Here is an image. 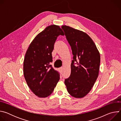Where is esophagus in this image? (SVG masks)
<instances>
[{
    "mask_svg": "<svg viewBox=\"0 0 121 121\" xmlns=\"http://www.w3.org/2000/svg\"><path fill=\"white\" fill-rule=\"evenodd\" d=\"M63 67H60V68H59V70H60V72H62V71H63Z\"/></svg>",
    "mask_w": 121,
    "mask_h": 121,
    "instance_id": "34e87169",
    "label": "esophagus"
}]
</instances>
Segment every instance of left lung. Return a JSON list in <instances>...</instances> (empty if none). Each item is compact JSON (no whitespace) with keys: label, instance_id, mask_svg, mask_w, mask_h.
<instances>
[{"label":"left lung","instance_id":"8db88e82","mask_svg":"<svg viewBox=\"0 0 121 121\" xmlns=\"http://www.w3.org/2000/svg\"><path fill=\"white\" fill-rule=\"evenodd\" d=\"M66 38L73 55L71 74L65 80L68 92L73 97L81 98L91 91L98 77L100 54L93 40L85 32L63 25ZM79 59L78 62L76 59ZM75 62L77 65H75Z\"/></svg>","mask_w":121,"mask_h":121}]
</instances>
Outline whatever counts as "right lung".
Listing matches in <instances>:
<instances>
[{
	"label": "right lung",
	"instance_id": "add662e5",
	"mask_svg": "<svg viewBox=\"0 0 121 121\" xmlns=\"http://www.w3.org/2000/svg\"><path fill=\"white\" fill-rule=\"evenodd\" d=\"M64 33L59 26L47 27L34 38L26 53L23 74L28 87L35 95L46 98L53 92L60 79L59 73L50 64L55 42Z\"/></svg>",
	"mask_w": 121,
	"mask_h": 121
}]
</instances>
